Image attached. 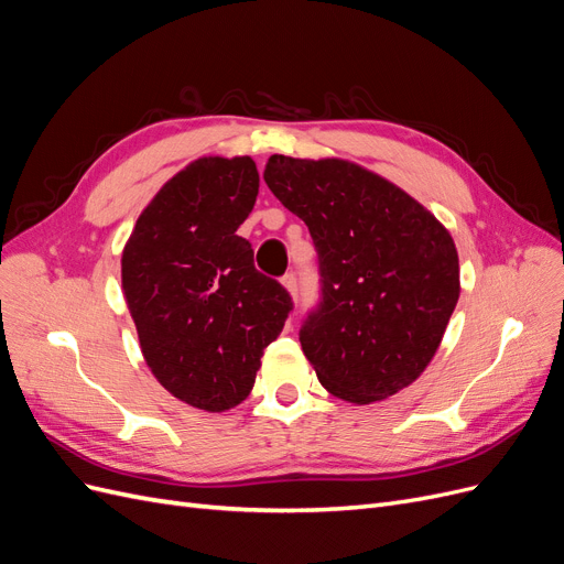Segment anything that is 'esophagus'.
Returning <instances> with one entry per match:
<instances>
[{
	"instance_id": "1",
	"label": "esophagus",
	"mask_w": 564,
	"mask_h": 564,
	"mask_svg": "<svg viewBox=\"0 0 564 564\" xmlns=\"http://www.w3.org/2000/svg\"><path fill=\"white\" fill-rule=\"evenodd\" d=\"M282 286H284L286 292L292 294V296L296 294V275H294V272H286V275L282 278Z\"/></svg>"
}]
</instances>
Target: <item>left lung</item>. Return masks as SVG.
<instances>
[{
    "instance_id": "obj_1",
    "label": "left lung",
    "mask_w": 564,
    "mask_h": 564,
    "mask_svg": "<svg viewBox=\"0 0 564 564\" xmlns=\"http://www.w3.org/2000/svg\"><path fill=\"white\" fill-rule=\"evenodd\" d=\"M263 178L317 249L322 301L301 348L319 383L352 404L414 383L460 294L449 230L402 187L348 160L272 155Z\"/></svg>"
}]
</instances>
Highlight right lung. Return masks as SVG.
I'll return each mask as SVG.
<instances>
[{
	"label": "right lung",
	"instance_id": "add662e5",
	"mask_svg": "<svg viewBox=\"0 0 564 564\" xmlns=\"http://www.w3.org/2000/svg\"><path fill=\"white\" fill-rule=\"evenodd\" d=\"M259 195L251 158H199L150 199L122 251V292L145 365L174 398L226 412L247 400L292 311L237 228Z\"/></svg>",
	"mask_w": 564,
	"mask_h": 564
}]
</instances>
